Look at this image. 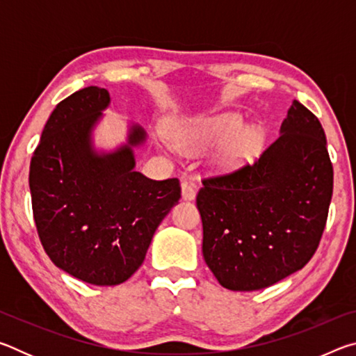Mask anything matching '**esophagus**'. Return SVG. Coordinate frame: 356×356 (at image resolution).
Listing matches in <instances>:
<instances>
[{"label": "esophagus", "instance_id": "34e87169", "mask_svg": "<svg viewBox=\"0 0 356 356\" xmlns=\"http://www.w3.org/2000/svg\"><path fill=\"white\" fill-rule=\"evenodd\" d=\"M182 197L185 201H193L196 197L195 186H193V184L186 182V180H184L182 182Z\"/></svg>", "mask_w": 356, "mask_h": 356}]
</instances>
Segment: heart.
Listing matches in <instances>:
<instances>
[{
    "label": "heart",
    "instance_id": "b5f03b06",
    "mask_svg": "<svg viewBox=\"0 0 356 356\" xmlns=\"http://www.w3.org/2000/svg\"><path fill=\"white\" fill-rule=\"evenodd\" d=\"M240 127L242 118L238 114L225 113L220 116L200 118L180 124L174 129L172 135L180 147L188 150L209 149L229 137L216 159L221 168L229 170L250 160L261 144V134L256 129H245L234 136L233 134Z\"/></svg>",
    "mask_w": 356,
    "mask_h": 356
}]
</instances>
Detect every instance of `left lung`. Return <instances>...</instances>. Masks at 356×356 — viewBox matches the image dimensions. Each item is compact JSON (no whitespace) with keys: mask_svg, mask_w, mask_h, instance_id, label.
Here are the masks:
<instances>
[{"mask_svg":"<svg viewBox=\"0 0 356 356\" xmlns=\"http://www.w3.org/2000/svg\"><path fill=\"white\" fill-rule=\"evenodd\" d=\"M333 165L321 120L293 100L254 163L202 179V256L229 291H259L303 268L328 218Z\"/></svg>","mask_w":356,"mask_h":356,"instance_id":"left-lung-1","label":"left lung"}]
</instances>
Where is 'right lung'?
Listing matches in <instances>:
<instances>
[{
	"label": "right lung",
	"instance_id": "1",
	"mask_svg": "<svg viewBox=\"0 0 356 356\" xmlns=\"http://www.w3.org/2000/svg\"><path fill=\"white\" fill-rule=\"evenodd\" d=\"M110 104L106 89L89 86L59 102L29 165V190L40 243L51 262L95 286L127 281L146 257L156 227L180 200L179 179L152 180L135 171L127 146L99 155L91 130Z\"/></svg>",
	"mask_w": 356,
	"mask_h": 356
}]
</instances>
